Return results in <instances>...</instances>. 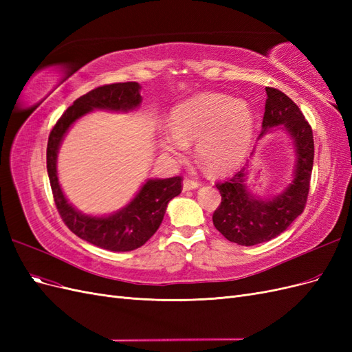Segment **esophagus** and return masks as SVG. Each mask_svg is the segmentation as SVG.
I'll use <instances>...</instances> for the list:
<instances>
[{
	"label": "esophagus",
	"mask_w": 352,
	"mask_h": 352,
	"mask_svg": "<svg viewBox=\"0 0 352 352\" xmlns=\"http://www.w3.org/2000/svg\"><path fill=\"white\" fill-rule=\"evenodd\" d=\"M198 186H199V184L195 182V180H190V179H185L182 184L184 190H192V189H197Z\"/></svg>",
	"instance_id": "esophagus-1"
}]
</instances>
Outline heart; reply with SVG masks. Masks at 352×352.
Here are the masks:
<instances>
[{
    "label": "heart",
    "instance_id": "heart-1",
    "mask_svg": "<svg viewBox=\"0 0 352 352\" xmlns=\"http://www.w3.org/2000/svg\"><path fill=\"white\" fill-rule=\"evenodd\" d=\"M255 133V114L247 101L225 94H198L170 113V127L160 133L162 150L184 158L197 141L199 163L214 175L236 168L247 157Z\"/></svg>",
    "mask_w": 352,
    "mask_h": 352
}]
</instances>
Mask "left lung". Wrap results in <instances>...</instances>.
Listing matches in <instances>:
<instances>
[{
  "instance_id": "obj_1",
  "label": "left lung",
  "mask_w": 352,
  "mask_h": 352,
  "mask_svg": "<svg viewBox=\"0 0 352 352\" xmlns=\"http://www.w3.org/2000/svg\"><path fill=\"white\" fill-rule=\"evenodd\" d=\"M265 92L267 100L258 140L280 127L292 141L295 164L291 182L273 197L261 198L252 194L248 186L251 163L245 164L226 182L216 185L221 202L212 214V223L228 241L245 247L279 236L304 211L310 190L314 160L311 127L287 95L274 88H265ZM254 153L255 148L251 155Z\"/></svg>"
}]
</instances>
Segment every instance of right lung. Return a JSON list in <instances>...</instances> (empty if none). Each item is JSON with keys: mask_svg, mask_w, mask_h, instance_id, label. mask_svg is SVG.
Returning a JSON list of instances; mask_svg holds the SVG:
<instances>
[{"mask_svg": "<svg viewBox=\"0 0 352 352\" xmlns=\"http://www.w3.org/2000/svg\"><path fill=\"white\" fill-rule=\"evenodd\" d=\"M141 85L138 82L111 83L92 89L78 98L52 127L47 146V170L63 221L80 239L102 250L114 252L133 251L150 239L160 228L167 204L182 190L180 176L168 179H146L136 195L124 207L111 214H85L73 207L58 182L57 158L60 145L70 127L82 116L95 110L131 113L142 102Z\"/></svg>", "mask_w": 352, "mask_h": 352, "instance_id": "right-lung-1", "label": "right lung"}]
</instances>
